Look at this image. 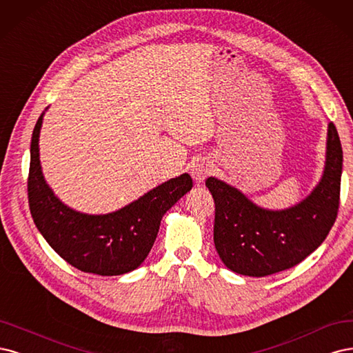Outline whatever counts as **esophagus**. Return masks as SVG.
<instances>
[{"label":"esophagus","mask_w":353,"mask_h":353,"mask_svg":"<svg viewBox=\"0 0 353 353\" xmlns=\"http://www.w3.org/2000/svg\"><path fill=\"white\" fill-rule=\"evenodd\" d=\"M210 173H211V164L208 161H205V160L196 161L190 168L192 179L195 180V183H198V185L202 183V181L208 177Z\"/></svg>","instance_id":"34e87169"}]
</instances>
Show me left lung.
<instances>
[{
    "mask_svg": "<svg viewBox=\"0 0 353 353\" xmlns=\"http://www.w3.org/2000/svg\"><path fill=\"white\" fill-rule=\"evenodd\" d=\"M342 165V143L334 124L328 123L323 174L292 207H259L241 189L208 177L205 185L215 202L214 245L223 264L237 274L265 277L312 254L336 221Z\"/></svg>",
    "mask_w": 353,
    "mask_h": 353,
    "instance_id": "8db88e82",
    "label": "left lung"
}]
</instances>
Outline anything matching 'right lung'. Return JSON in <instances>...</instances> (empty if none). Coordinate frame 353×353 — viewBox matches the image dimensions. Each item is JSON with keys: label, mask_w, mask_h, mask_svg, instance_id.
Instances as JSON below:
<instances>
[{"label": "right lung", "mask_w": 353, "mask_h": 353, "mask_svg": "<svg viewBox=\"0 0 353 353\" xmlns=\"http://www.w3.org/2000/svg\"><path fill=\"white\" fill-rule=\"evenodd\" d=\"M45 111L32 133L28 181L30 214L39 233L81 271L120 276L136 270L150 254L164 214L192 189L190 176L170 179L112 212L76 211L55 195L42 173L39 134Z\"/></svg>", "instance_id": "add662e5"}]
</instances>
